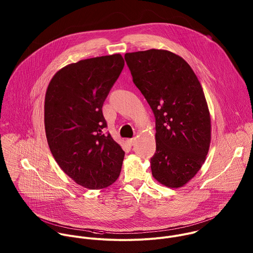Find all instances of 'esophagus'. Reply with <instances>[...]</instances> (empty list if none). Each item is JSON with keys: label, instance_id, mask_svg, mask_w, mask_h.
I'll return each instance as SVG.
<instances>
[{"label": "esophagus", "instance_id": "obj_1", "mask_svg": "<svg viewBox=\"0 0 253 253\" xmlns=\"http://www.w3.org/2000/svg\"><path fill=\"white\" fill-rule=\"evenodd\" d=\"M135 141H136V138H135V137L127 140V142H128V144H129L130 146H133V145H134V143H135Z\"/></svg>", "mask_w": 253, "mask_h": 253}]
</instances>
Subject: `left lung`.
<instances>
[{
  "mask_svg": "<svg viewBox=\"0 0 253 253\" xmlns=\"http://www.w3.org/2000/svg\"><path fill=\"white\" fill-rule=\"evenodd\" d=\"M124 58L156 118L153 176L168 187H181L201 169L211 142L200 82L184 59L168 50L126 53Z\"/></svg>",
  "mask_w": 253,
  "mask_h": 253,
  "instance_id": "left-lung-1",
  "label": "left lung"
}]
</instances>
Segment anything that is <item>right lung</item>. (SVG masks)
I'll return each mask as SVG.
<instances>
[{
    "mask_svg": "<svg viewBox=\"0 0 253 253\" xmlns=\"http://www.w3.org/2000/svg\"><path fill=\"white\" fill-rule=\"evenodd\" d=\"M124 67L120 54L81 60L59 70L50 81L44 125L50 151L76 183L105 188L118 178L124 151L103 134L102 105Z\"/></svg>",
    "mask_w": 253,
    "mask_h": 253,
    "instance_id": "right-lung-1",
    "label": "right lung"
}]
</instances>
